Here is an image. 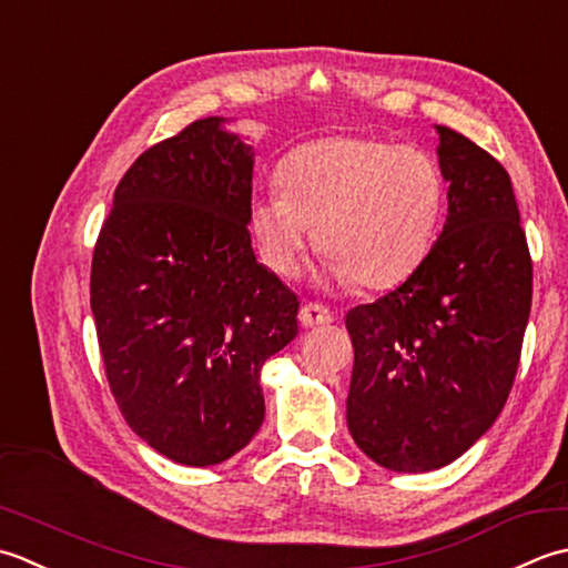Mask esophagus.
Listing matches in <instances>:
<instances>
[{"mask_svg":"<svg viewBox=\"0 0 568 568\" xmlns=\"http://www.w3.org/2000/svg\"><path fill=\"white\" fill-rule=\"evenodd\" d=\"M298 321L304 328L328 326V323H333V311L326 306H318V304H306L298 311Z\"/></svg>","mask_w":568,"mask_h":568,"instance_id":"1","label":"esophagus"}]
</instances>
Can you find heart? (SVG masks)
Segmentation results:
<instances>
[{
  "label": "heart",
  "instance_id": "obj_1",
  "mask_svg": "<svg viewBox=\"0 0 568 568\" xmlns=\"http://www.w3.org/2000/svg\"><path fill=\"white\" fill-rule=\"evenodd\" d=\"M257 191L250 227L270 267L288 276L314 229L338 280L385 288L429 252L444 211V176L429 152L385 139L331 136L296 146Z\"/></svg>",
  "mask_w": 568,
  "mask_h": 568
}]
</instances>
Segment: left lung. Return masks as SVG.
I'll return each mask as SVG.
<instances>
[{
	"mask_svg": "<svg viewBox=\"0 0 568 568\" xmlns=\"http://www.w3.org/2000/svg\"><path fill=\"white\" fill-rule=\"evenodd\" d=\"M448 181L442 235L395 292L348 311V432L377 466L444 468L510 395L531 306V260L507 171L436 124Z\"/></svg>",
	"mask_w": 568,
	"mask_h": 568,
	"instance_id": "left-lung-1",
	"label": "left lung"
}]
</instances>
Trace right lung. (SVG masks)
<instances>
[{
    "instance_id": "obj_1",
    "label": "right lung",
    "mask_w": 568,
    "mask_h": 568,
    "mask_svg": "<svg viewBox=\"0 0 568 568\" xmlns=\"http://www.w3.org/2000/svg\"><path fill=\"white\" fill-rule=\"evenodd\" d=\"M227 122H193L134 161L90 272L124 422L195 468L227 460L260 432L262 365L298 333L296 294L254 257V152Z\"/></svg>"
}]
</instances>
